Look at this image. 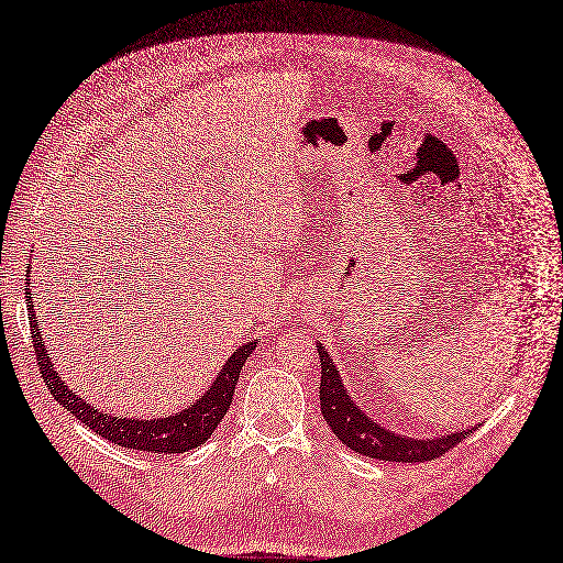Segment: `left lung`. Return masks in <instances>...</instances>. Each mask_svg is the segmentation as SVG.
<instances>
[{"instance_id":"1","label":"left lung","mask_w":563,"mask_h":563,"mask_svg":"<svg viewBox=\"0 0 563 563\" xmlns=\"http://www.w3.org/2000/svg\"><path fill=\"white\" fill-rule=\"evenodd\" d=\"M319 358H321V412L323 419L331 426V431L344 448L354 450L367 459L379 461H398V463H421L433 461L435 456L452 450L454 444L466 440L473 429L454 431L448 435L435 438H415V435H400L386 426L377 423V419L367 417L363 405H358L346 391V384L340 377V371L325 346L317 342Z\"/></svg>"}]
</instances>
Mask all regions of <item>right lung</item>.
<instances>
[{
	"mask_svg": "<svg viewBox=\"0 0 563 563\" xmlns=\"http://www.w3.org/2000/svg\"><path fill=\"white\" fill-rule=\"evenodd\" d=\"M32 267L27 269V277ZM30 284V279H27ZM25 300H27V319L32 328V342H34V354L38 361V371L48 386L53 398L60 402L69 415H74L81 423L95 433H100L104 440L119 444V448L128 450H140L151 454H184L188 450H196L200 444L214 433L221 419L225 417L228 407L232 402V394H235V384L240 379L242 365L246 358L254 354L258 340H249L230 358L221 365V373H217L214 382L209 384V389L188 407L179 412H172L158 419H142V417H115L97 410L90 402H86L81 396L69 391L67 382L57 375L53 367V361L48 356V349L42 338V328H38V319L34 312L32 302V290L25 288Z\"/></svg>",
	"mask_w": 563,
	"mask_h": 563,
	"instance_id": "obj_1",
	"label": "right lung"
}]
</instances>
